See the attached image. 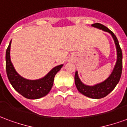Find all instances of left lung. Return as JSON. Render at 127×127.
Returning a JSON list of instances; mask_svg holds the SVG:
<instances>
[{
  "label": "left lung",
  "instance_id": "8db88e82",
  "mask_svg": "<svg viewBox=\"0 0 127 127\" xmlns=\"http://www.w3.org/2000/svg\"><path fill=\"white\" fill-rule=\"evenodd\" d=\"M92 26L97 29H101L104 31L108 32L109 33L111 34L114 40L115 44L116 46V50H117V61L114 69L113 70L112 74L109 75V77L103 82L93 86H86L80 81L77 75V72H75V83L78 91L84 96L96 99V98H103L107 95H109L114 89L118 83L119 82L122 74V70H123V53L117 37L116 36L113 32L111 31L108 28H107L106 26H105L101 24H92Z\"/></svg>",
  "mask_w": 127,
  "mask_h": 127
}]
</instances>
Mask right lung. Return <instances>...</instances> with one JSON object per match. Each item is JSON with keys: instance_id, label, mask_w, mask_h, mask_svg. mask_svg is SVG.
Masks as SVG:
<instances>
[{"instance_id": "right-lung-1", "label": "right lung", "mask_w": 127, "mask_h": 127, "mask_svg": "<svg viewBox=\"0 0 127 127\" xmlns=\"http://www.w3.org/2000/svg\"><path fill=\"white\" fill-rule=\"evenodd\" d=\"M11 41L6 51V71L8 79L13 88L21 95L29 99H36L47 95L52 87L55 75L63 64L54 67L48 74L40 80H29L22 77L15 71L10 59Z\"/></svg>"}]
</instances>
